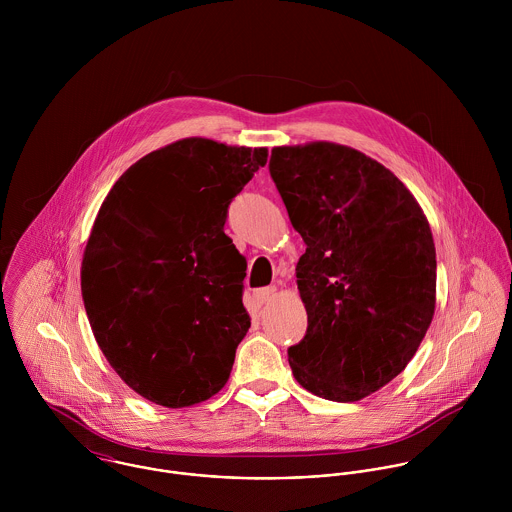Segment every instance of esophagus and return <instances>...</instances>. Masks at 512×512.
Here are the masks:
<instances>
[{
  "label": "esophagus",
  "mask_w": 512,
  "mask_h": 512,
  "mask_svg": "<svg viewBox=\"0 0 512 512\" xmlns=\"http://www.w3.org/2000/svg\"><path fill=\"white\" fill-rule=\"evenodd\" d=\"M274 293H276V288H274V286L260 288V290H256V292H254V299H256V303H258V305H264L270 297H274Z\"/></svg>",
  "instance_id": "obj_1"
}]
</instances>
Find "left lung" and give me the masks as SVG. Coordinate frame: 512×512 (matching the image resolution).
<instances>
[{"label":"left lung","mask_w":512,"mask_h":512,"mask_svg":"<svg viewBox=\"0 0 512 512\" xmlns=\"http://www.w3.org/2000/svg\"><path fill=\"white\" fill-rule=\"evenodd\" d=\"M270 175L305 242L295 266L307 311L288 349L315 396L355 402L396 378L436 309V246L404 183L353 147H274Z\"/></svg>","instance_id":"left-lung-1"}]
</instances>
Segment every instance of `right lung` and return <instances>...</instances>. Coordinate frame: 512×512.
<instances>
[{
	"instance_id": "1",
	"label": "right lung",
	"mask_w": 512,
	"mask_h": 512,
	"mask_svg": "<svg viewBox=\"0 0 512 512\" xmlns=\"http://www.w3.org/2000/svg\"><path fill=\"white\" fill-rule=\"evenodd\" d=\"M266 147L187 138L147 153L110 189L80 270L98 347L120 378L165 408L226 384L250 317L246 258L224 234L228 205Z\"/></svg>"
}]
</instances>
